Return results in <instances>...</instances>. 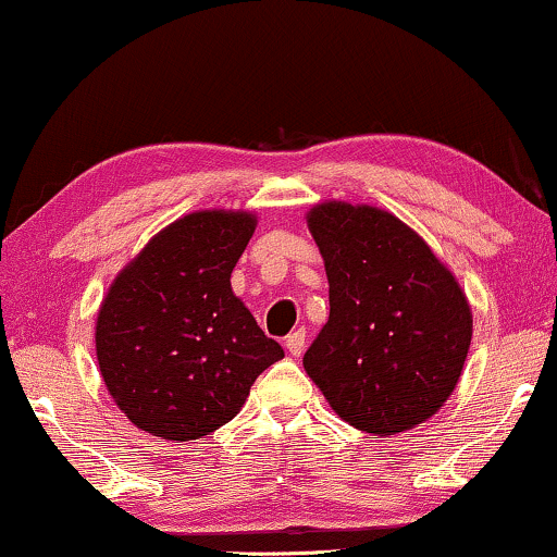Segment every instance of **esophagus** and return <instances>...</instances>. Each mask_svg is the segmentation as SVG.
Listing matches in <instances>:
<instances>
[{
    "label": "esophagus",
    "mask_w": 557,
    "mask_h": 557,
    "mask_svg": "<svg viewBox=\"0 0 557 557\" xmlns=\"http://www.w3.org/2000/svg\"><path fill=\"white\" fill-rule=\"evenodd\" d=\"M305 345H307V330H305V327L294 330L292 335H286V350H288V356L299 358L301 352H305Z\"/></svg>",
    "instance_id": "esophagus-1"
}]
</instances>
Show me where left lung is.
<instances>
[{
	"mask_svg": "<svg viewBox=\"0 0 557 557\" xmlns=\"http://www.w3.org/2000/svg\"><path fill=\"white\" fill-rule=\"evenodd\" d=\"M330 281V320L305 371L356 430L428 422L463 371L473 314L458 281L399 216L324 201L307 214Z\"/></svg>",
	"mask_w": 557,
	"mask_h": 557,
	"instance_id": "left-lung-1",
	"label": "left lung"
}]
</instances>
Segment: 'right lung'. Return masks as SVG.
<instances>
[{
    "label": "right lung",
    "mask_w": 557,
    "mask_h": 557,
    "mask_svg": "<svg viewBox=\"0 0 557 557\" xmlns=\"http://www.w3.org/2000/svg\"><path fill=\"white\" fill-rule=\"evenodd\" d=\"M256 225L250 212H191L112 281L94 341L107 392L135 428L182 443L205 437L284 358L230 286Z\"/></svg>",
    "instance_id": "right-lung-1"
}]
</instances>
